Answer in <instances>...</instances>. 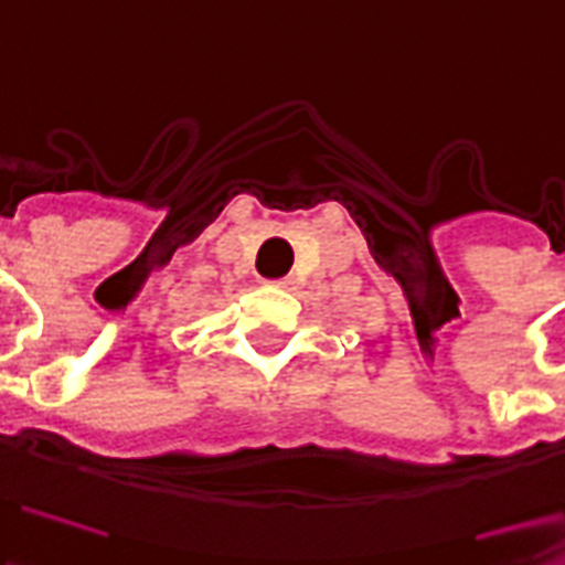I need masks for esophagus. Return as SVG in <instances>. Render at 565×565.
<instances>
[{"label":"esophagus","instance_id":"obj_1","mask_svg":"<svg viewBox=\"0 0 565 565\" xmlns=\"http://www.w3.org/2000/svg\"><path fill=\"white\" fill-rule=\"evenodd\" d=\"M274 286H279V289H289V286H291V279H276Z\"/></svg>","mask_w":565,"mask_h":565}]
</instances>
